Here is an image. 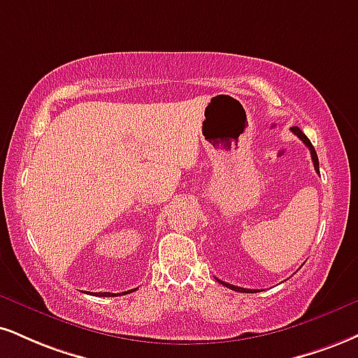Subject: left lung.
Segmentation results:
<instances>
[{
    "mask_svg": "<svg viewBox=\"0 0 358 358\" xmlns=\"http://www.w3.org/2000/svg\"><path fill=\"white\" fill-rule=\"evenodd\" d=\"M292 131L295 133L296 136L300 138V140L303 141L305 145L308 146V150H310V155H312V162H313V166H315V171L317 173H320V166H318V157H317V152H315V148H313V145L310 143V140L307 138V135H305V133L300 130L299 127H294L292 128ZM218 280V278H217ZM218 283H222V285H225L227 288H230V290H235V292H242V294H248V292H257L258 290H250V288H242V287H235V285H231V283H227V282H223V280H218Z\"/></svg>",
    "mask_w": 358,
    "mask_h": 358,
    "instance_id": "obj_1",
    "label": "left lung"
}]
</instances>
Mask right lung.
I'll use <instances>...</instances> for the list:
<instances>
[{
    "instance_id": "1",
    "label": "right lung",
    "mask_w": 358,
    "mask_h": 358,
    "mask_svg": "<svg viewBox=\"0 0 358 358\" xmlns=\"http://www.w3.org/2000/svg\"><path fill=\"white\" fill-rule=\"evenodd\" d=\"M133 290H136V288H133ZM127 294H131V290L123 292V295H127ZM93 295H98V296H116V295H122V294H110V292H100V294H93Z\"/></svg>"
}]
</instances>
